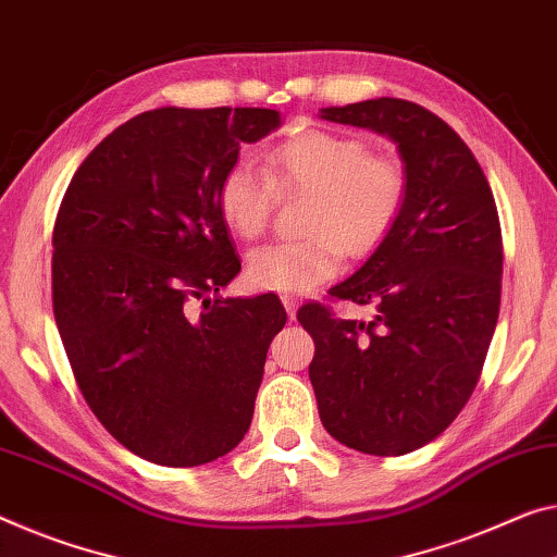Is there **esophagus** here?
<instances>
[{"instance_id":"34e87169","label":"esophagus","mask_w":557,"mask_h":557,"mask_svg":"<svg viewBox=\"0 0 557 557\" xmlns=\"http://www.w3.org/2000/svg\"><path fill=\"white\" fill-rule=\"evenodd\" d=\"M281 301H284V308H286L288 319L294 321V319H296V308H298V301H296L294 296H284V298H281Z\"/></svg>"}]
</instances>
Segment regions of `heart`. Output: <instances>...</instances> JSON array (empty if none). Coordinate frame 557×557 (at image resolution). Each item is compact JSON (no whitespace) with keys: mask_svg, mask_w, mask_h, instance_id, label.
<instances>
[{"mask_svg":"<svg viewBox=\"0 0 557 557\" xmlns=\"http://www.w3.org/2000/svg\"><path fill=\"white\" fill-rule=\"evenodd\" d=\"M267 166L269 174L238 159L216 189L221 219L242 238L269 226L276 189L308 194V236L261 246L246 261L249 286L267 294L298 296L326 284L341 269V253L363 256L388 236L406 201L404 164L354 134L301 132L276 144Z\"/></svg>","mask_w":557,"mask_h":557,"instance_id":"1","label":"heart"}]
</instances>
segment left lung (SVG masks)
Listing matches in <instances>:
<instances>
[{"label": "left lung", "instance_id": "8db88e82", "mask_svg": "<svg viewBox=\"0 0 557 557\" xmlns=\"http://www.w3.org/2000/svg\"><path fill=\"white\" fill-rule=\"evenodd\" d=\"M321 119L388 136L406 164V201L388 236L329 294L373 304V321L306 304L319 416L344 446L404 456L456 421L481 379L500 311L503 238L487 178L466 141L406 99L321 109Z\"/></svg>", "mask_w": 557, "mask_h": 557}]
</instances>
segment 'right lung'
Masks as SVG:
<instances>
[{
    "label": "right lung",
    "mask_w": 557,
    "mask_h": 557,
    "mask_svg": "<svg viewBox=\"0 0 557 557\" xmlns=\"http://www.w3.org/2000/svg\"><path fill=\"white\" fill-rule=\"evenodd\" d=\"M278 126L273 109L144 111L82 161L59 207L51 304L66 358L101 425L151 463H211L251 425L286 311L273 296H207L242 269L221 176Z\"/></svg>",
    "instance_id": "obj_1"
}]
</instances>
